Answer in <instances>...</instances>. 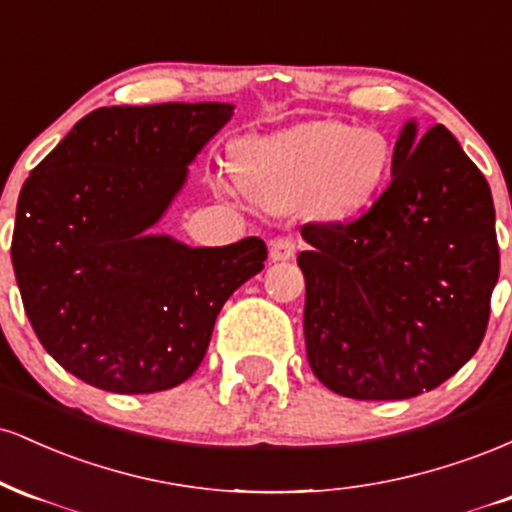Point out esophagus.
I'll use <instances>...</instances> for the list:
<instances>
[{"label":"esophagus","instance_id":"esophagus-1","mask_svg":"<svg viewBox=\"0 0 512 512\" xmlns=\"http://www.w3.org/2000/svg\"><path fill=\"white\" fill-rule=\"evenodd\" d=\"M296 250H298V243L296 238L291 236H279L269 243V257H272L274 262L293 260V257H296Z\"/></svg>","mask_w":512,"mask_h":512}]
</instances>
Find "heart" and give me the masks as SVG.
<instances>
[{
  "label": "heart",
  "mask_w": 512,
  "mask_h": 512,
  "mask_svg": "<svg viewBox=\"0 0 512 512\" xmlns=\"http://www.w3.org/2000/svg\"><path fill=\"white\" fill-rule=\"evenodd\" d=\"M231 161L240 187L257 202L276 209L305 204L327 219H346L385 182L392 144L380 129L320 120L240 139Z\"/></svg>",
  "instance_id": "obj_1"
}]
</instances>
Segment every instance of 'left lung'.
<instances>
[{"label": "left lung", "mask_w": 512, "mask_h": 512, "mask_svg": "<svg viewBox=\"0 0 512 512\" xmlns=\"http://www.w3.org/2000/svg\"><path fill=\"white\" fill-rule=\"evenodd\" d=\"M305 349L315 378L351 399H409L477 354L498 281L491 187L443 125L409 120L392 182L361 219L308 223Z\"/></svg>", "instance_id": "left-lung-1"}]
</instances>
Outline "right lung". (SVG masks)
<instances>
[{"label": "right lung", "instance_id": "obj_1", "mask_svg": "<svg viewBox=\"0 0 512 512\" xmlns=\"http://www.w3.org/2000/svg\"><path fill=\"white\" fill-rule=\"evenodd\" d=\"M233 108H98L23 182L11 238L23 308L45 351L84 383L117 395L185 383L223 303L264 269L262 238L190 248L151 233Z\"/></svg>", "mask_w": 512, "mask_h": 512}]
</instances>
